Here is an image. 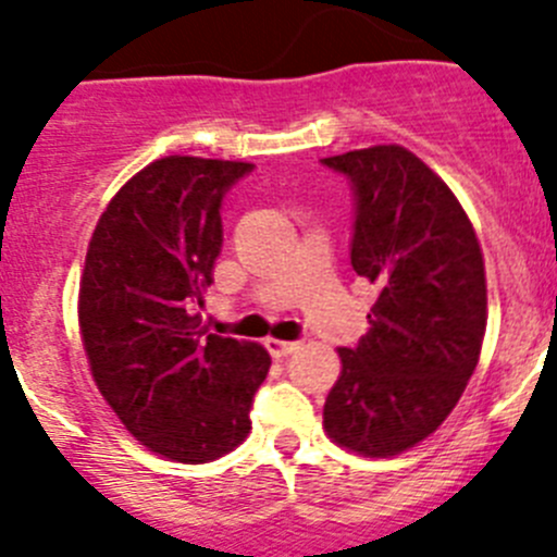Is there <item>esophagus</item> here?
I'll return each mask as SVG.
<instances>
[{
	"label": "esophagus",
	"instance_id": "1",
	"mask_svg": "<svg viewBox=\"0 0 557 557\" xmlns=\"http://www.w3.org/2000/svg\"><path fill=\"white\" fill-rule=\"evenodd\" d=\"M267 349L272 357H288L299 349V341H277V337H269Z\"/></svg>",
	"mask_w": 557,
	"mask_h": 557
}]
</instances>
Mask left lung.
Returning <instances> with one entry per match:
<instances>
[{
    "mask_svg": "<svg viewBox=\"0 0 557 557\" xmlns=\"http://www.w3.org/2000/svg\"><path fill=\"white\" fill-rule=\"evenodd\" d=\"M355 197L351 269L376 285L368 335L341 346L326 434L362 456H396L436 431L465 393L486 330L475 231L454 191L401 145L321 159Z\"/></svg>",
    "mask_w": 557,
    "mask_h": 557,
    "instance_id": "1",
    "label": "left lung"
}]
</instances>
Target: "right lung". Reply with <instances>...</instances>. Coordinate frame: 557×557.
Segmentation results:
<instances>
[{"label":"right lung","mask_w":557,"mask_h":557,"mask_svg":"<svg viewBox=\"0 0 557 557\" xmlns=\"http://www.w3.org/2000/svg\"><path fill=\"white\" fill-rule=\"evenodd\" d=\"M244 161L168 156L107 206L85 258L79 324L92 379L139 443L184 465L244 443L272 357L197 330L214 283L222 200L252 173Z\"/></svg>","instance_id":"add662e5"}]
</instances>
